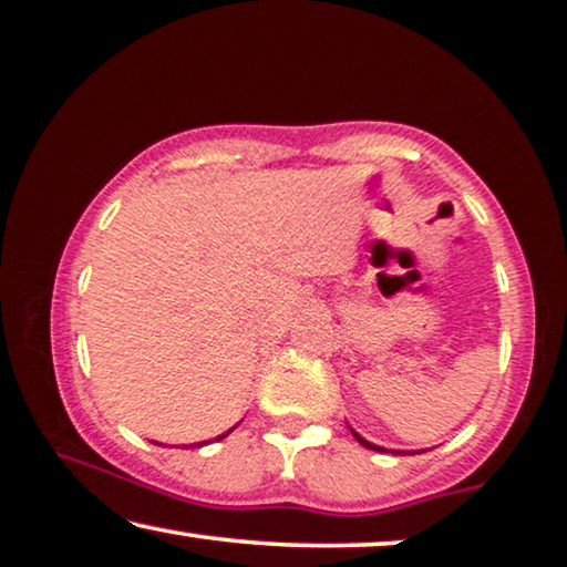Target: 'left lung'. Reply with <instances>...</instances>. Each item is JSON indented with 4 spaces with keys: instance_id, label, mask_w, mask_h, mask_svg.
I'll return each mask as SVG.
<instances>
[{
    "instance_id": "8db88e82",
    "label": "left lung",
    "mask_w": 567,
    "mask_h": 567,
    "mask_svg": "<svg viewBox=\"0 0 567 567\" xmlns=\"http://www.w3.org/2000/svg\"><path fill=\"white\" fill-rule=\"evenodd\" d=\"M350 432H352V437H355L360 445L363 447H368V450H375V453H393V455H414V453H426V450H389V447H381V445H373V442H368L365 437H360V434L352 430L350 426Z\"/></svg>"
}]
</instances>
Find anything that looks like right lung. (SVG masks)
I'll return each instance as SVG.
<instances>
[{"mask_svg":"<svg viewBox=\"0 0 567 567\" xmlns=\"http://www.w3.org/2000/svg\"><path fill=\"white\" fill-rule=\"evenodd\" d=\"M233 430H235V426H233ZM233 430H227V432H223V434H217V437L215 440H225L227 437V434L229 432H233ZM202 445H207V442H196V445H192V447H202ZM186 447V445H184Z\"/></svg>","mask_w":567,"mask_h":567,"instance_id":"right-lung-1","label":"right lung"}]
</instances>
